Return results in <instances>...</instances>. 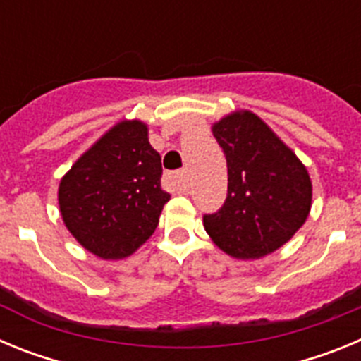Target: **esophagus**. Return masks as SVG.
Wrapping results in <instances>:
<instances>
[{
  "mask_svg": "<svg viewBox=\"0 0 361 361\" xmlns=\"http://www.w3.org/2000/svg\"><path fill=\"white\" fill-rule=\"evenodd\" d=\"M168 183L171 184V188L177 191H183L184 190V171H173V173L168 175Z\"/></svg>",
  "mask_w": 361,
  "mask_h": 361,
  "instance_id": "34e87169",
  "label": "esophagus"
}]
</instances>
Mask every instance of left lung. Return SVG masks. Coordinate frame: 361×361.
<instances>
[{"mask_svg": "<svg viewBox=\"0 0 361 361\" xmlns=\"http://www.w3.org/2000/svg\"><path fill=\"white\" fill-rule=\"evenodd\" d=\"M213 135L228 162V197L219 212L204 215V228L231 257H266L307 219L312 191L307 170L251 111L220 119Z\"/></svg>", "mask_w": 361, "mask_h": 361, "instance_id": "left-lung-1", "label": "left lung"}]
</instances>
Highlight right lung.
I'll list each match as a JSON object with an SVG mask.
<instances>
[{
	"label": "right lung",
	"instance_id": "add662e5",
	"mask_svg": "<svg viewBox=\"0 0 361 361\" xmlns=\"http://www.w3.org/2000/svg\"><path fill=\"white\" fill-rule=\"evenodd\" d=\"M161 155L141 121H123L72 166L59 184V209L75 240L106 260L132 255L159 224L170 193Z\"/></svg>",
	"mask_w": 361,
	"mask_h": 361
}]
</instances>
